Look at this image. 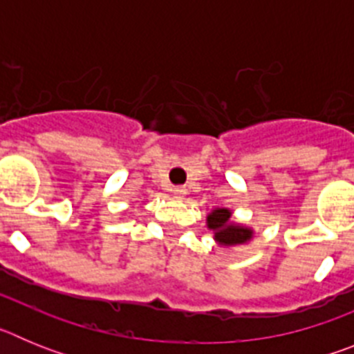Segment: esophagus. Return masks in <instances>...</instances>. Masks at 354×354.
<instances>
[{
	"label": "esophagus",
	"instance_id": "obj_1",
	"mask_svg": "<svg viewBox=\"0 0 354 354\" xmlns=\"http://www.w3.org/2000/svg\"><path fill=\"white\" fill-rule=\"evenodd\" d=\"M184 195H186V189H184V187H175V189H174L175 198H183Z\"/></svg>",
	"mask_w": 354,
	"mask_h": 354
}]
</instances>
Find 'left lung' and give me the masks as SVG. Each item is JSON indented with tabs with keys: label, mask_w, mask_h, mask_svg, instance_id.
Returning a JSON list of instances; mask_svg holds the SVG:
<instances>
[{
	"label": "left lung",
	"mask_w": 354,
	"mask_h": 354,
	"mask_svg": "<svg viewBox=\"0 0 354 354\" xmlns=\"http://www.w3.org/2000/svg\"><path fill=\"white\" fill-rule=\"evenodd\" d=\"M232 212L230 209H214L207 216V227L209 230L214 232V239L221 246H236L245 245L253 237V230L248 227H243L239 223H234Z\"/></svg>",
	"instance_id": "8db88e82"
}]
</instances>
